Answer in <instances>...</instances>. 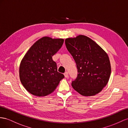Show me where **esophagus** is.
<instances>
[{
    "instance_id": "1",
    "label": "esophagus",
    "mask_w": 128,
    "mask_h": 128,
    "mask_svg": "<svg viewBox=\"0 0 128 128\" xmlns=\"http://www.w3.org/2000/svg\"><path fill=\"white\" fill-rule=\"evenodd\" d=\"M64 76H65V78H68V72L67 71L65 72L64 73Z\"/></svg>"
}]
</instances>
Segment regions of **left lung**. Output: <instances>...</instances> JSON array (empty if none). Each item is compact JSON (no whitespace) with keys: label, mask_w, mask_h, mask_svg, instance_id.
<instances>
[{"label":"left lung","mask_w":128,"mask_h":128,"mask_svg":"<svg viewBox=\"0 0 128 128\" xmlns=\"http://www.w3.org/2000/svg\"><path fill=\"white\" fill-rule=\"evenodd\" d=\"M68 51L76 62L78 74L72 86L85 96H94L106 86L111 74L109 57L92 39L80 35L65 40Z\"/></svg>","instance_id":"1"}]
</instances>
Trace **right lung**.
I'll return each instance as SVG.
<instances>
[{
	"mask_svg": "<svg viewBox=\"0 0 128 128\" xmlns=\"http://www.w3.org/2000/svg\"><path fill=\"white\" fill-rule=\"evenodd\" d=\"M63 39L44 37L36 42L22 59L19 67L21 83L28 92L37 96L50 94L64 75L57 71L52 56L60 50Z\"/></svg>",
	"mask_w": 128,
	"mask_h": 128,
	"instance_id": "add662e5",
	"label": "right lung"
}]
</instances>
